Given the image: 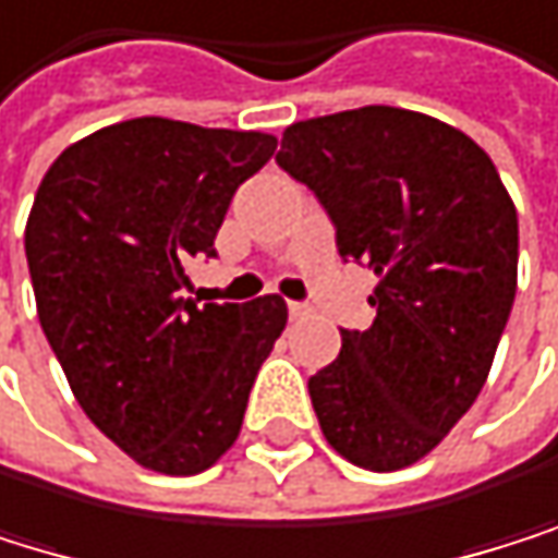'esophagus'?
<instances>
[{"mask_svg":"<svg viewBox=\"0 0 558 558\" xmlns=\"http://www.w3.org/2000/svg\"><path fill=\"white\" fill-rule=\"evenodd\" d=\"M310 313H313V310H310L305 302H289V316H292V319H305Z\"/></svg>","mask_w":558,"mask_h":558,"instance_id":"obj_1","label":"esophagus"}]
</instances>
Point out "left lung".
Returning a JSON list of instances; mask_svg holds the SVG:
<instances>
[{
	"instance_id": "1",
	"label": "left lung",
	"mask_w": 558,
	"mask_h": 558,
	"mask_svg": "<svg viewBox=\"0 0 558 558\" xmlns=\"http://www.w3.org/2000/svg\"><path fill=\"white\" fill-rule=\"evenodd\" d=\"M276 162L316 192L339 256L379 276L373 326L342 329L310 379L323 436L352 465L405 469L486 386L515 299V206L465 132L392 106L292 122Z\"/></svg>"
}]
</instances>
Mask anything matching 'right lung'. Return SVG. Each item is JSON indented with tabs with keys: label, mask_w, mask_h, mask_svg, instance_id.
<instances>
[{
	"label": "right lung",
	"mask_w": 558,
	"mask_h": 558,
	"mask_svg": "<svg viewBox=\"0 0 558 558\" xmlns=\"http://www.w3.org/2000/svg\"><path fill=\"white\" fill-rule=\"evenodd\" d=\"M272 153L266 132L143 116L78 138L39 182L25 259L43 332L82 412L153 472L196 476L226 456L286 329L282 295L203 310L182 295Z\"/></svg>",
	"instance_id": "1"
}]
</instances>
